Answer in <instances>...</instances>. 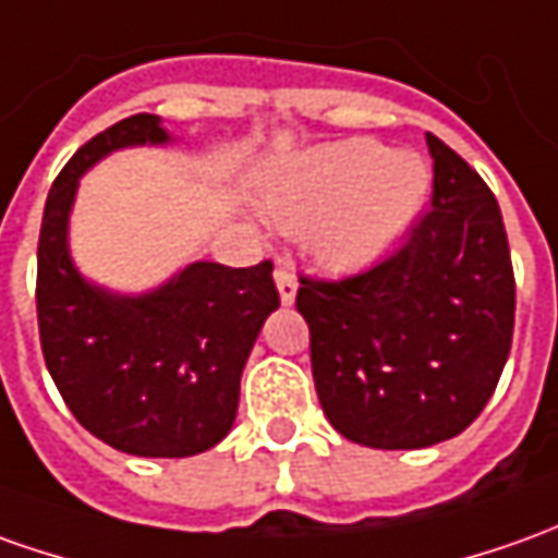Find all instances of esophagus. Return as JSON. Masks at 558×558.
Masks as SVG:
<instances>
[{
  "label": "esophagus",
  "instance_id": "esophagus-1",
  "mask_svg": "<svg viewBox=\"0 0 558 558\" xmlns=\"http://www.w3.org/2000/svg\"><path fill=\"white\" fill-rule=\"evenodd\" d=\"M275 283H278L280 302H283V305H293L295 290H299V280H295L293 265L287 263V259H280L278 268H275Z\"/></svg>",
  "mask_w": 558,
  "mask_h": 558
}]
</instances>
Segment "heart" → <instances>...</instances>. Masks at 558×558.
I'll list each match as a JSON object with an SVG mask.
<instances>
[{
    "mask_svg": "<svg viewBox=\"0 0 558 558\" xmlns=\"http://www.w3.org/2000/svg\"><path fill=\"white\" fill-rule=\"evenodd\" d=\"M427 192L430 168L422 155L342 140L268 170L259 204L271 226L305 234V247L324 268L354 271L412 229Z\"/></svg>",
    "mask_w": 558,
    "mask_h": 558,
    "instance_id": "1",
    "label": "heart"
}]
</instances>
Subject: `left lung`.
<instances>
[{
  "label": "left lung",
  "instance_id": "8db88e82",
  "mask_svg": "<svg viewBox=\"0 0 558 558\" xmlns=\"http://www.w3.org/2000/svg\"><path fill=\"white\" fill-rule=\"evenodd\" d=\"M434 210L385 263L308 280L295 308L329 424L369 449H427L468 427L504 373L517 287L501 207L483 177L427 134Z\"/></svg>",
  "mask_w": 558,
  "mask_h": 558
}]
</instances>
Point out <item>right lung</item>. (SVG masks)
<instances>
[{
	"label": "right lung",
	"mask_w": 558,
	"mask_h": 558,
	"mask_svg": "<svg viewBox=\"0 0 558 558\" xmlns=\"http://www.w3.org/2000/svg\"><path fill=\"white\" fill-rule=\"evenodd\" d=\"M136 146H173V136L158 116H131L75 151L48 192L36 280L41 354L72 415L106 446L189 458L231 430L241 373L280 299L271 263L198 259L143 293L82 275L70 250L78 183L106 155Z\"/></svg>",
	"instance_id": "right-lung-1"
}]
</instances>
